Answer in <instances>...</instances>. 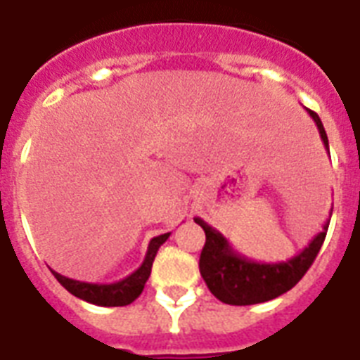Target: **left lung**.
<instances>
[{"label": "left lung", "mask_w": 360, "mask_h": 360, "mask_svg": "<svg viewBox=\"0 0 360 360\" xmlns=\"http://www.w3.org/2000/svg\"><path fill=\"white\" fill-rule=\"evenodd\" d=\"M308 114L318 124L319 136L323 140L325 149L329 151L327 132L319 115L312 110H308ZM194 222L202 226L205 231V245L200 256V273L209 291L219 301L226 304H236V307L271 301L285 291H290L310 269L329 230V220H327L323 230L308 243L307 248H302L297 256L288 262L259 263L237 254L228 239L220 231L211 228L205 220L196 217Z\"/></svg>", "instance_id": "left-lung-1"}]
</instances>
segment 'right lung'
<instances>
[{"instance_id":"right-lung-1","label":"right lung","mask_w":360,"mask_h":360,"mask_svg":"<svg viewBox=\"0 0 360 360\" xmlns=\"http://www.w3.org/2000/svg\"><path fill=\"white\" fill-rule=\"evenodd\" d=\"M168 237L169 233L153 237L149 246H147V254L143 263L136 269L134 273L129 274L127 278L120 280V282H114V284H89V282L67 278V276L56 273V271H52V273L65 290L70 291L72 295L82 299V301L91 302V304H97V307H127L132 301H136L140 297L141 291H143V285H146L147 278L151 274L155 256H157L160 245L166 243Z\"/></svg>"}]
</instances>
